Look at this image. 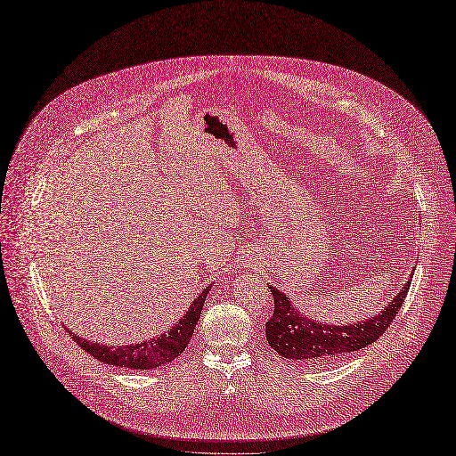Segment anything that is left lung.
Listing matches in <instances>:
<instances>
[{"mask_svg":"<svg viewBox=\"0 0 456 456\" xmlns=\"http://www.w3.org/2000/svg\"><path fill=\"white\" fill-rule=\"evenodd\" d=\"M410 285L411 281H405L402 290L392 297L379 315L345 326L321 324L307 319L294 309L287 294L268 285L275 307L272 319L265 322V339L272 349L292 362H315V360L326 362V360H336L353 351H360L387 332L410 292Z\"/></svg>","mask_w":456,"mask_h":456,"instance_id":"1","label":"left lung"}]
</instances>
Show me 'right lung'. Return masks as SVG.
Instances as JSON below:
<instances>
[{
	"label": "right lung",
	"instance_id": "obj_1",
	"mask_svg": "<svg viewBox=\"0 0 456 456\" xmlns=\"http://www.w3.org/2000/svg\"><path fill=\"white\" fill-rule=\"evenodd\" d=\"M211 290L208 287L203 290L192 305L188 307L186 315L179 319V322L167 330L166 334L143 341V343H134V345H118V347H109V345H98V343H90L83 338L75 336L71 330L68 332L75 339L77 345H81V349L92 354L94 358H98L100 362L105 364H113L118 368H130V370H152L164 366L171 360H175L184 349L188 341H191L194 328L198 324V319L201 315V307L203 302H206V296Z\"/></svg>",
	"mask_w": 456,
	"mask_h": 456
}]
</instances>
